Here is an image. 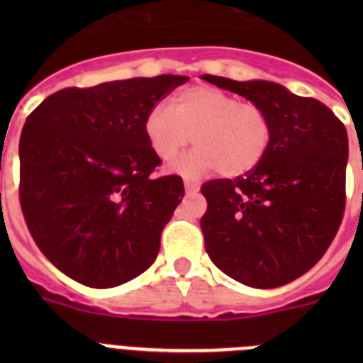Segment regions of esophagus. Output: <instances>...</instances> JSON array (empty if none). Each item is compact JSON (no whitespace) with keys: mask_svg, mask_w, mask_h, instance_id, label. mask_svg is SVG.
Masks as SVG:
<instances>
[{"mask_svg":"<svg viewBox=\"0 0 363 363\" xmlns=\"http://www.w3.org/2000/svg\"><path fill=\"white\" fill-rule=\"evenodd\" d=\"M185 192L187 194H194V192L200 191V184L198 182H194V179H185Z\"/></svg>","mask_w":363,"mask_h":363,"instance_id":"obj_1","label":"esophagus"}]
</instances>
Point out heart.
Returning a JSON list of instances; mask_svg holds the SVG:
<instances>
[{
	"label": "heart",
	"instance_id": "1",
	"mask_svg": "<svg viewBox=\"0 0 363 363\" xmlns=\"http://www.w3.org/2000/svg\"><path fill=\"white\" fill-rule=\"evenodd\" d=\"M143 133L154 156L165 163L174 162L192 140L196 147L174 165L182 174L220 169L227 178H236L264 162L274 123L267 108L255 101H240L216 86L194 85L179 91L171 108L154 105Z\"/></svg>",
	"mask_w": 363,
	"mask_h": 363
}]
</instances>
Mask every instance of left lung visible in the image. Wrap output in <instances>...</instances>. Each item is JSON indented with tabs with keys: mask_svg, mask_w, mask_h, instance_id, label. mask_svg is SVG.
I'll use <instances>...</instances> for the list:
<instances>
[{
	"mask_svg": "<svg viewBox=\"0 0 363 363\" xmlns=\"http://www.w3.org/2000/svg\"><path fill=\"white\" fill-rule=\"evenodd\" d=\"M205 82L267 108L271 149L256 169L201 185L205 251L236 281L272 289L296 280L325 255L345 211V125L314 98L271 82Z\"/></svg>",
	"mask_w": 363,
	"mask_h": 363,
	"instance_id": "left-lung-1",
	"label": "left lung"
}]
</instances>
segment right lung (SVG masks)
I'll return each mask as SVG.
<instances>
[{
    "mask_svg": "<svg viewBox=\"0 0 363 363\" xmlns=\"http://www.w3.org/2000/svg\"><path fill=\"white\" fill-rule=\"evenodd\" d=\"M187 76L69 86L28 114L19 140V205L28 233L72 280L96 289L142 274L185 194L143 133L147 112Z\"/></svg>",
    "mask_w": 363,
    "mask_h": 363,
    "instance_id": "obj_1",
    "label": "right lung"
}]
</instances>
